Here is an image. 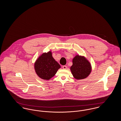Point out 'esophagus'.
<instances>
[{
	"instance_id": "esophagus-1",
	"label": "esophagus",
	"mask_w": 121,
	"mask_h": 121,
	"mask_svg": "<svg viewBox=\"0 0 121 121\" xmlns=\"http://www.w3.org/2000/svg\"><path fill=\"white\" fill-rule=\"evenodd\" d=\"M63 69H67V66L65 65H64L63 66Z\"/></svg>"
}]
</instances>
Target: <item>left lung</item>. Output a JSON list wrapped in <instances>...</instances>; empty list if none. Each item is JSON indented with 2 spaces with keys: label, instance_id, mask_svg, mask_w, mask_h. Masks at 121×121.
I'll use <instances>...</instances> for the list:
<instances>
[{
  "label": "left lung",
  "instance_id": "left-lung-1",
  "mask_svg": "<svg viewBox=\"0 0 121 121\" xmlns=\"http://www.w3.org/2000/svg\"><path fill=\"white\" fill-rule=\"evenodd\" d=\"M70 70L75 79L80 80L89 76L91 72L92 67L84 57L77 55L73 59V65Z\"/></svg>",
  "mask_w": 121,
  "mask_h": 121
}]
</instances>
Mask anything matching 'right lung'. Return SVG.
I'll list each match as a JSON object with an SVG mask.
<instances>
[{
  "label": "right lung",
  "instance_id": "obj_1",
  "mask_svg": "<svg viewBox=\"0 0 121 121\" xmlns=\"http://www.w3.org/2000/svg\"><path fill=\"white\" fill-rule=\"evenodd\" d=\"M60 68V65L52 57L50 51L43 53L35 63V69L37 74L41 78L46 80L53 77Z\"/></svg>",
  "mask_w": 121,
  "mask_h": 121
}]
</instances>
